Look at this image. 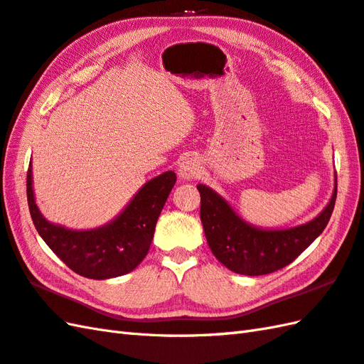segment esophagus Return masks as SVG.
<instances>
[{
  "mask_svg": "<svg viewBox=\"0 0 364 364\" xmlns=\"http://www.w3.org/2000/svg\"><path fill=\"white\" fill-rule=\"evenodd\" d=\"M201 171H203V166L200 163V159L196 158V156L184 158L183 161L180 163V167H178V173H180L181 178H184V180L197 178V176H200Z\"/></svg>",
  "mask_w": 364,
  "mask_h": 364,
  "instance_id": "34e87169",
  "label": "esophagus"
}]
</instances>
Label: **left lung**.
<instances>
[{"instance_id":"obj_1","label":"left lung","mask_w":364,"mask_h":364,"mask_svg":"<svg viewBox=\"0 0 364 364\" xmlns=\"http://www.w3.org/2000/svg\"><path fill=\"white\" fill-rule=\"evenodd\" d=\"M200 218L210 251L231 272L262 276L277 272L296 259L324 231L335 208L336 181L331 201L318 217L287 230H262L247 223L222 196L205 184Z\"/></svg>"}]
</instances>
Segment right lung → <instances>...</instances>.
<instances>
[{"instance_id": "add662e5", "label": "right lung", "mask_w": 364, "mask_h": 364, "mask_svg": "<svg viewBox=\"0 0 364 364\" xmlns=\"http://www.w3.org/2000/svg\"><path fill=\"white\" fill-rule=\"evenodd\" d=\"M176 181L168 171L147 181L122 213L109 223L87 231L68 230L48 222L33 198L32 163L28 168V205L40 237L74 273L109 279L133 272L147 256L156 220Z\"/></svg>"}]
</instances>
